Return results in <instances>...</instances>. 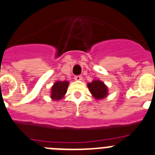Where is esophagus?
I'll return each mask as SVG.
<instances>
[{
    "label": "esophagus",
    "mask_w": 155,
    "mask_h": 155,
    "mask_svg": "<svg viewBox=\"0 0 155 155\" xmlns=\"http://www.w3.org/2000/svg\"><path fill=\"white\" fill-rule=\"evenodd\" d=\"M75 80H82V75H75Z\"/></svg>",
    "instance_id": "34e87169"
}]
</instances>
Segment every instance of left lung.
Returning <instances> with one entry per match:
<instances>
[{"mask_svg": "<svg viewBox=\"0 0 155 155\" xmlns=\"http://www.w3.org/2000/svg\"><path fill=\"white\" fill-rule=\"evenodd\" d=\"M87 87L96 99H103L108 94V88L100 80H93L87 84Z\"/></svg>", "mask_w": 155, "mask_h": 155, "instance_id": "8db88e82", "label": "left lung"}]
</instances>
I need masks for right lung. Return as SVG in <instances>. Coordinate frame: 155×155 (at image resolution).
<instances>
[{
	"label": "right lung",
	"mask_w": 155,
	"mask_h": 155,
	"mask_svg": "<svg viewBox=\"0 0 155 155\" xmlns=\"http://www.w3.org/2000/svg\"><path fill=\"white\" fill-rule=\"evenodd\" d=\"M69 83L68 81H57L51 87V98L58 101L66 94Z\"/></svg>",
	"instance_id": "right-lung-1"
}]
</instances>
